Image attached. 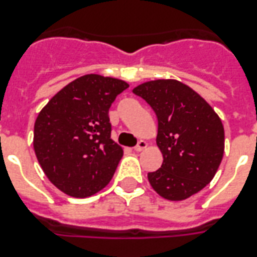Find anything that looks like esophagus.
Masks as SVG:
<instances>
[{
	"label": "esophagus",
	"mask_w": 257,
	"mask_h": 257,
	"mask_svg": "<svg viewBox=\"0 0 257 257\" xmlns=\"http://www.w3.org/2000/svg\"><path fill=\"white\" fill-rule=\"evenodd\" d=\"M147 145H148V144H147V141L140 140V141H139V144H137L136 147H135V148H133V149H135L136 152H140V151H143V149L147 148Z\"/></svg>",
	"instance_id": "esophagus-1"
}]
</instances>
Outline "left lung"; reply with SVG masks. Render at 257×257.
I'll return each instance as SVG.
<instances>
[{
  "mask_svg": "<svg viewBox=\"0 0 257 257\" xmlns=\"http://www.w3.org/2000/svg\"><path fill=\"white\" fill-rule=\"evenodd\" d=\"M157 117L161 168L149 172L155 191L167 200H185L211 183L224 155V126L203 97L177 80H155L136 86Z\"/></svg>",
  "mask_w": 257,
  "mask_h": 257,
  "instance_id": "1",
  "label": "left lung"
}]
</instances>
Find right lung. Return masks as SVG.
<instances>
[{
    "label": "right lung",
    "instance_id": "1",
    "mask_svg": "<svg viewBox=\"0 0 257 257\" xmlns=\"http://www.w3.org/2000/svg\"><path fill=\"white\" fill-rule=\"evenodd\" d=\"M122 80L85 74L62 88L38 113L33 147L50 183L88 197L112 180L122 148L110 139L109 108L128 88Z\"/></svg>",
    "mask_w": 257,
    "mask_h": 257
}]
</instances>
